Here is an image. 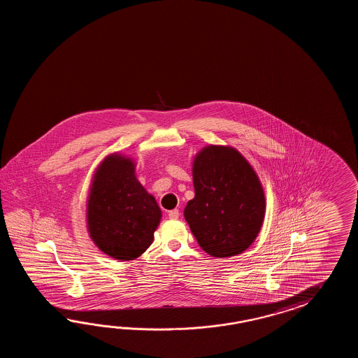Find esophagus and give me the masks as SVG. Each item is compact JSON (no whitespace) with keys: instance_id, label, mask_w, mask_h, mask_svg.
<instances>
[{"instance_id":"obj_1","label":"esophagus","mask_w":358,"mask_h":358,"mask_svg":"<svg viewBox=\"0 0 358 358\" xmlns=\"http://www.w3.org/2000/svg\"><path fill=\"white\" fill-rule=\"evenodd\" d=\"M168 215L170 219H178V217H179V215H180V213H179V210H176V208H174V210L169 211Z\"/></svg>"}]
</instances>
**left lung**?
Listing matches in <instances>:
<instances>
[{"label": "left lung", "instance_id": "1", "mask_svg": "<svg viewBox=\"0 0 358 358\" xmlns=\"http://www.w3.org/2000/svg\"><path fill=\"white\" fill-rule=\"evenodd\" d=\"M193 185L184 217L201 248L213 257L245 251L265 217L264 189L248 161L233 147H205L193 162Z\"/></svg>", "mask_w": 358, "mask_h": 358}]
</instances>
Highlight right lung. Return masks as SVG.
<instances>
[{
    "instance_id": "obj_1",
    "label": "right lung",
    "mask_w": 358,
    "mask_h": 358,
    "mask_svg": "<svg viewBox=\"0 0 358 358\" xmlns=\"http://www.w3.org/2000/svg\"><path fill=\"white\" fill-rule=\"evenodd\" d=\"M134 162L114 153L93 176L87 202L92 241L110 257L137 259L151 245L161 210L136 178Z\"/></svg>"
}]
</instances>
